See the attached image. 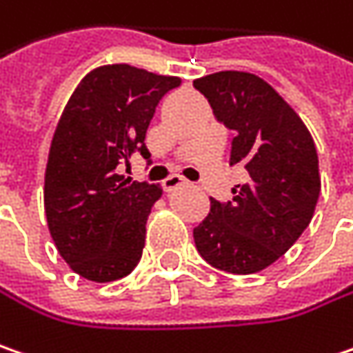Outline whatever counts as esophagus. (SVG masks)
Returning <instances> with one entry per match:
<instances>
[{
  "instance_id": "34e87169",
  "label": "esophagus",
  "mask_w": 353,
  "mask_h": 353,
  "mask_svg": "<svg viewBox=\"0 0 353 353\" xmlns=\"http://www.w3.org/2000/svg\"><path fill=\"white\" fill-rule=\"evenodd\" d=\"M186 181L183 179V176H179V174H170L168 179H165V183H163V186H165V190L167 192H170V190H176V188H181V186H185Z\"/></svg>"
}]
</instances>
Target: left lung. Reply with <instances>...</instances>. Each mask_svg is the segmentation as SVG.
<instances>
[{
    "instance_id": "obj_1",
    "label": "left lung",
    "mask_w": 353,
    "mask_h": 353,
    "mask_svg": "<svg viewBox=\"0 0 353 353\" xmlns=\"http://www.w3.org/2000/svg\"><path fill=\"white\" fill-rule=\"evenodd\" d=\"M224 127L236 131L230 167L242 165L248 183L234 199H210V212L194 230L204 260L224 272L268 268L308 228L320 196L318 152L312 134L264 79L221 71L194 81Z\"/></svg>"
}]
</instances>
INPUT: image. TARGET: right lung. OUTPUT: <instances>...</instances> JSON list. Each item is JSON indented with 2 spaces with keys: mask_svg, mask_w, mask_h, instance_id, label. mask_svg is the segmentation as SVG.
I'll return each mask as SVG.
<instances>
[{
  "mask_svg": "<svg viewBox=\"0 0 353 353\" xmlns=\"http://www.w3.org/2000/svg\"><path fill=\"white\" fill-rule=\"evenodd\" d=\"M179 85V77L105 65L83 77L63 109L45 170V216L63 260L91 282L131 274L143 256L163 188L125 179L117 167L132 152L149 159L150 119Z\"/></svg>",
  "mask_w": 353,
  "mask_h": 353,
  "instance_id": "right-lung-1",
  "label": "right lung"
}]
</instances>
